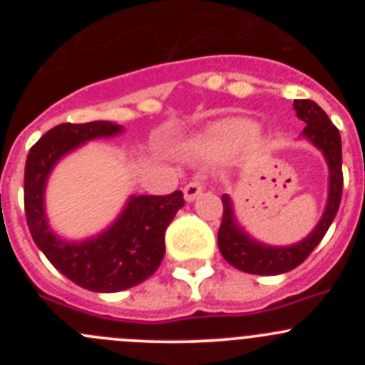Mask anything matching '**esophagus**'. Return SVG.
Wrapping results in <instances>:
<instances>
[{"label": "esophagus", "instance_id": "esophagus-1", "mask_svg": "<svg viewBox=\"0 0 365 365\" xmlns=\"http://www.w3.org/2000/svg\"><path fill=\"white\" fill-rule=\"evenodd\" d=\"M203 192V183L200 180H194V182L187 183L185 189H183V196H185V201H194L200 194Z\"/></svg>", "mask_w": 365, "mask_h": 365}]
</instances>
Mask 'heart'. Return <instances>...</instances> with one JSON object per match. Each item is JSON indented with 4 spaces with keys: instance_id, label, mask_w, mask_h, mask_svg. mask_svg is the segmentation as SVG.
<instances>
[{
    "instance_id": "1",
    "label": "heart",
    "mask_w": 365,
    "mask_h": 365,
    "mask_svg": "<svg viewBox=\"0 0 365 365\" xmlns=\"http://www.w3.org/2000/svg\"><path fill=\"white\" fill-rule=\"evenodd\" d=\"M261 128L256 121L245 120V118H237V120H227L217 125L213 130L212 139L208 141L210 150H222L233 148V146L247 145L259 135Z\"/></svg>"
}]
</instances>
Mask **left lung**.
I'll return each mask as SVG.
<instances>
[{
  "label": "left lung",
  "mask_w": 365,
  "mask_h": 365,
  "mask_svg": "<svg viewBox=\"0 0 365 365\" xmlns=\"http://www.w3.org/2000/svg\"><path fill=\"white\" fill-rule=\"evenodd\" d=\"M297 116L305 123L302 138L314 145L329 165V196L322 219L314 230L292 245H268L252 238L238 222L235 205L227 194L222 196L224 213L217 244L224 259L235 268L256 275H279L304 263L305 257L322 242L330 224L336 219L342 194V150L339 130L334 127L327 113L312 101L293 102Z\"/></svg>",
  "instance_id": "left-lung-1"
}]
</instances>
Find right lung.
<instances>
[{"label": "right lung", "instance_id": "right-lung-1", "mask_svg": "<svg viewBox=\"0 0 365 365\" xmlns=\"http://www.w3.org/2000/svg\"><path fill=\"white\" fill-rule=\"evenodd\" d=\"M121 132L123 127L113 121L61 123L46 132L26 159L24 210L36 247L65 277L95 293L123 292L146 281L164 257L165 230L185 205L180 190L169 196H130L113 224L95 237L67 240L54 233L46 213L53 169L88 141Z\"/></svg>", "mask_w": 365, "mask_h": 365}]
</instances>
